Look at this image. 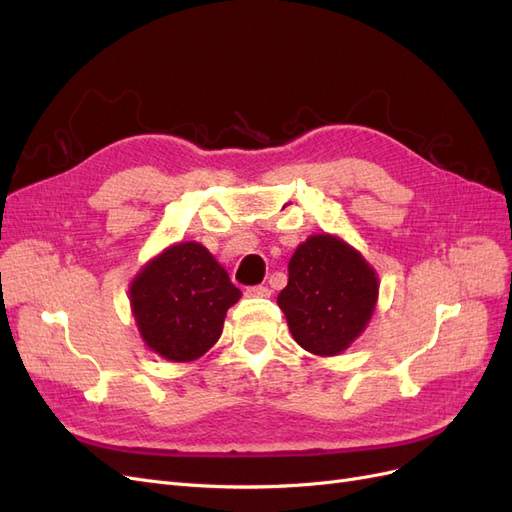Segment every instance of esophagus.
<instances>
[{
	"label": "esophagus",
	"mask_w": 512,
	"mask_h": 512,
	"mask_svg": "<svg viewBox=\"0 0 512 512\" xmlns=\"http://www.w3.org/2000/svg\"><path fill=\"white\" fill-rule=\"evenodd\" d=\"M271 294V290L267 288V286H250V288H245V297H254V299H258V297H269Z\"/></svg>",
	"instance_id": "34e87169"
}]
</instances>
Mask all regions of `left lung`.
I'll return each instance as SVG.
<instances>
[{
    "mask_svg": "<svg viewBox=\"0 0 512 512\" xmlns=\"http://www.w3.org/2000/svg\"><path fill=\"white\" fill-rule=\"evenodd\" d=\"M376 299L378 277L361 254L331 235H316L292 254L277 305L301 348L333 356L363 333Z\"/></svg>",
    "mask_w": 512,
    "mask_h": 512,
    "instance_id": "left-lung-1",
    "label": "left lung"
}]
</instances>
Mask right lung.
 Listing matches in <instances>:
<instances>
[{
    "label": "right lung",
    "mask_w": 512,
    "mask_h": 512,
    "mask_svg": "<svg viewBox=\"0 0 512 512\" xmlns=\"http://www.w3.org/2000/svg\"><path fill=\"white\" fill-rule=\"evenodd\" d=\"M241 290L207 247L170 245L138 273L130 288L132 312L145 344L170 361H194L218 342L230 305Z\"/></svg>",
    "instance_id": "add662e5"
}]
</instances>
